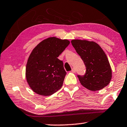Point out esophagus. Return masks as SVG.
<instances>
[{
	"label": "esophagus",
	"mask_w": 127,
	"mask_h": 127,
	"mask_svg": "<svg viewBox=\"0 0 127 127\" xmlns=\"http://www.w3.org/2000/svg\"><path fill=\"white\" fill-rule=\"evenodd\" d=\"M71 72H74H74H76V70L74 68H72V70H71Z\"/></svg>",
	"instance_id": "obj_1"
}]
</instances>
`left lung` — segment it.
<instances>
[{
  "instance_id": "1",
  "label": "left lung",
  "mask_w": 127,
  "mask_h": 127,
  "mask_svg": "<svg viewBox=\"0 0 127 127\" xmlns=\"http://www.w3.org/2000/svg\"><path fill=\"white\" fill-rule=\"evenodd\" d=\"M72 46L86 67L84 76L78 75L81 84L92 91L107 86L112 77L111 68L104 51L94 41L80 39L71 41Z\"/></svg>"
}]
</instances>
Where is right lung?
Here are the masks:
<instances>
[{"mask_svg":"<svg viewBox=\"0 0 127 127\" xmlns=\"http://www.w3.org/2000/svg\"><path fill=\"white\" fill-rule=\"evenodd\" d=\"M70 44L67 39L50 37L35 47L28 58L26 78L31 89L44 96L53 95L61 88L66 72L58 57Z\"/></svg>","mask_w":127,"mask_h":127,"instance_id":"add662e5","label":"right lung"}]
</instances>
